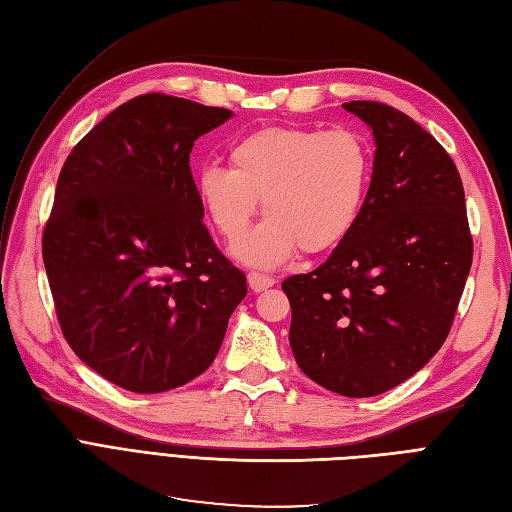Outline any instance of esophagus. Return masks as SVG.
<instances>
[{
	"mask_svg": "<svg viewBox=\"0 0 512 512\" xmlns=\"http://www.w3.org/2000/svg\"><path fill=\"white\" fill-rule=\"evenodd\" d=\"M247 284H250V288H252L254 292H262V290L271 288V286L275 284V280H273L271 275H265V273H256V271H252L250 275H247Z\"/></svg>",
	"mask_w": 512,
	"mask_h": 512,
	"instance_id": "34e87169",
	"label": "esophagus"
}]
</instances>
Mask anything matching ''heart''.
<instances>
[{
	"instance_id": "1",
	"label": "heart",
	"mask_w": 512,
	"mask_h": 512,
	"mask_svg": "<svg viewBox=\"0 0 512 512\" xmlns=\"http://www.w3.org/2000/svg\"><path fill=\"white\" fill-rule=\"evenodd\" d=\"M230 168L198 170L196 194L222 237L245 265L277 267L294 252L318 254L342 243L359 220L371 175V151L350 128H262L228 149Z\"/></svg>"
}]
</instances>
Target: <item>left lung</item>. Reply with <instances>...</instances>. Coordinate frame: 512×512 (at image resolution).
<instances>
[{"instance_id":"1","label":"left lung","mask_w":512,"mask_h":512,"mask_svg":"<svg viewBox=\"0 0 512 512\" xmlns=\"http://www.w3.org/2000/svg\"><path fill=\"white\" fill-rule=\"evenodd\" d=\"M342 106L374 134L365 203L333 254L282 288L303 374L337 395L374 397L442 348L472 267V235L459 170L436 138L389 104Z\"/></svg>"}]
</instances>
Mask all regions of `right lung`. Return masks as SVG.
Listing matches in <instances>:
<instances>
[{
	"instance_id": "1",
	"label": "right lung",
	"mask_w": 512,
	"mask_h": 512,
	"mask_svg": "<svg viewBox=\"0 0 512 512\" xmlns=\"http://www.w3.org/2000/svg\"><path fill=\"white\" fill-rule=\"evenodd\" d=\"M228 108L166 94L117 106L61 168L42 258L66 342L132 393L177 389L213 363L245 275L215 247L190 153Z\"/></svg>"
}]
</instances>
